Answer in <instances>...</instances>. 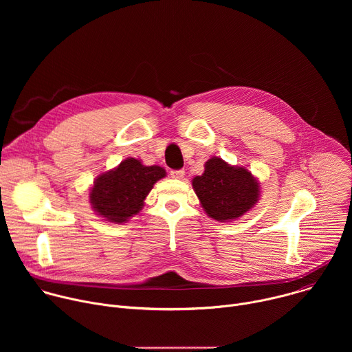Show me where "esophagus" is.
Here are the masks:
<instances>
[{
	"mask_svg": "<svg viewBox=\"0 0 352 352\" xmlns=\"http://www.w3.org/2000/svg\"><path fill=\"white\" fill-rule=\"evenodd\" d=\"M170 174H171V177L175 178V179H182L184 175H185V171H184V170H171Z\"/></svg>",
	"mask_w": 352,
	"mask_h": 352,
	"instance_id": "obj_1",
	"label": "esophagus"
}]
</instances>
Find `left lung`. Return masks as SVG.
<instances>
[{"label": "left lung", "mask_w": 352, "mask_h": 352, "mask_svg": "<svg viewBox=\"0 0 352 352\" xmlns=\"http://www.w3.org/2000/svg\"><path fill=\"white\" fill-rule=\"evenodd\" d=\"M192 186L208 216L217 221L236 220L259 199V184L250 171L220 157L206 162L205 173L193 178Z\"/></svg>", "instance_id": "8db88e82"}]
</instances>
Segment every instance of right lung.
I'll return each mask as SVG.
<instances>
[{
  "label": "right lung",
  "instance_id": "1",
  "mask_svg": "<svg viewBox=\"0 0 352 352\" xmlns=\"http://www.w3.org/2000/svg\"><path fill=\"white\" fill-rule=\"evenodd\" d=\"M166 177L159 166H143L136 159L98 175L90 190V204L94 212L110 223H125L142 210L143 200L153 185Z\"/></svg>",
  "mask_w": 352,
  "mask_h": 352
}]
</instances>
